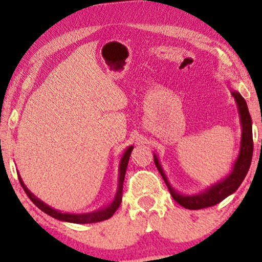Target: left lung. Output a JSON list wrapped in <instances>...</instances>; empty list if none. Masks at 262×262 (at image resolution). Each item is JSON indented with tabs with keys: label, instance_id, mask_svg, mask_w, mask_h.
Listing matches in <instances>:
<instances>
[{
	"label": "left lung",
	"instance_id": "1",
	"mask_svg": "<svg viewBox=\"0 0 262 262\" xmlns=\"http://www.w3.org/2000/svg\"><path fill=\"white\" fill-rule=\"evenodd\" d=\"M231 95H233L234 100L236 102L237 111H239L240 117V125H242V140H240V149L237 159L234 162L233 169L230 173L223 180L218 181L214 185H210L204 191L200 192L196 194H182L177 192L172 186L170 185L169 180L165 175L164 170H162L160 162L156 154H154V162L158 167L159 172L161 173L162 179L166 183L167 188H169L171 196L177 203L181 204L182 207L187 209H202L207 207L215 206V204L222 202L224 198L230 196L231 193L239 188L242 182L244 181L246 173H248L249 167H250L251 159H252V150H254V143H252V122L250 113H249L248 104L243 96L237 91L231 90Z\"/></svg>",
	"mask_w": 262,
	"mask_h": 262
}]
</instances>
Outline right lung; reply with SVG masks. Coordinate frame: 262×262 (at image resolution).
Instances as JSON below:
<instances>
[{
    "label": "right lung",
    "mask_w": 262,
    "mask_h": 262,
    "mask_svg": "<svg viewBox=\"0 0 262 262\" xmlns=\"http://www.w3.org/2000/svg\"><path fill=\"white\" fill-rule=\"evenodd\" d=\"M134 146L130 145L125 149V151L123 152L121 161H119V167H118V186H117V192L116 196H114L113 201L110 204H107L106 207L103 208H100L97 210H93V212L90 213H82V214H73V213H62L58 209H54L50 206H48L47 203H44L43 201L39 200L38 197H35L34 194L27 188V186L23 182L22 177L19 176L18 173V179H19L20 185H22L23 189L27 193V196L29 197V200L32 201L35 206L38 207L39 209L43 210L44 213H47L48 215L50 217L58 219V221H62V222H68V223H76V224H87V223H97V222H102L106 221V219L111 218L114 214L118 207L121 206L122 202V191H123V181H124V176H125V171H127V166H128V161H129V156H130L132 150H133Z\"/></svg>",
    "instance_id": "obj_1"
}]
</instances>
